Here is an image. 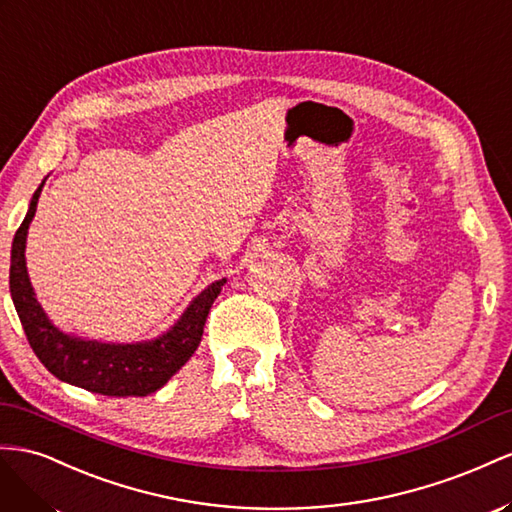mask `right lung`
<instances>
[{
    "mask_svg": "<svg viewBox=\"0 0 512 512\" xmlns=\"http://www.w3.org/2000/svg\"><path fill=\"white\" fill-rule=\"evenodd\" d=\"M42 186L45 182L38 186L25 221L14 233L10 257V296L29 347L62 382L96 394H107V397H148L163 388L171 375L178 373L186 360L195 354L210 306L221 294L225 279L203 289L178 319V324L156 341L115 345L81 341L60 332L40 309L25 268V238L36 214Z\"/></svg>",
    "mask_w": 512,
    "mask_h": 512,
    "instance_id": "add662e5",
    "label": "right lung"
}]
</instances>
